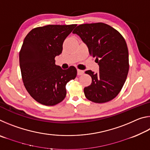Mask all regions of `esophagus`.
I'll list each match as a JSON object with an SVG mask.
<instances>
[{
    "label": "esophagus",
    "mask_w": 150,
    "mask_h": 150,
    "mask_svg": "<svg viewBox=\"0 0 150 150\" xmlns=\"http://www.w3.org/2000/svg\"><path fill=\"white\" fill-rule=\"evenodd\" d=\"M84 73V71L83 70H80V69H77V75H81Z\"/></svg>",
    "instance_id": "34e87169"
}]
</instances>
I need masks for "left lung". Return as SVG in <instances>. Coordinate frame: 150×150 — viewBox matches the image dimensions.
Returning a JSON list of instances; mask_svg holds the SVG:
<instances>
[{
	"label": "left lung",
	"instance_id": "obj_1",
	"mask_svg": "<svg viewBox=\"0 0 150 150\" xmlns=\"http://www.w3.org/2000/svg\"><path fill=\"white\" fill-rule=\"evenodd\" d=\"M87 45L89 54L96 57L99 72L86 71L92 78L84 88L87 98L96 103L108 102L120 93L129 70L128 50L120 33L102 22L81 24L73 30Z\"/></svg>",
	"mask_w": 150,
	"mask_h": 150
}]
</instances>
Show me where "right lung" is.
Masks as SVG:
<instances>
[{"label": "right lung", "instance_id": "right-lung-1", "mask_svg": "<svg viewBox=\"0 0 150 150\" xmlns=\"http://www.w3.org/2000/svg\"><path fill=\"white\" fill-rule=\"evenodd\" d=\"M77 24L47 25L32 29L19 53L24 87L37 102L46 106L59 103L66 96V84L77 76L71 66L62 69L55 57L62 52L63 43Z\"/></svg>", "mask_w": 150, "mask_h": 150}]
</instances>
